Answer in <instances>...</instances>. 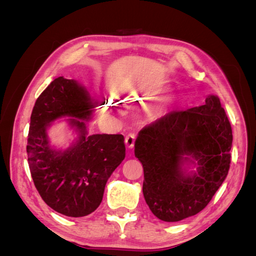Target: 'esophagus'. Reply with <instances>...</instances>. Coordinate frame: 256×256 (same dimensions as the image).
<instances>
[{
	"label": "esophagus",
	"mask_w": 256,
	"mask_h": 256,
	"mask_svg": "<svg viewBox=\"0 0 256 256\" xmlns=\"http://www.w3.org/2000/svg\"><path fill=\"white\" fill-rule=\"evenodd\" d=\"M136 134H129L126 136L125 138V143L127 145L128 148H132V147L134 146V142H136Z\"/></svg>",
	"instance_id": "1"
}]
</instances>
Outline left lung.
I'll return each instance as SVG.
<instances>
[{"instance_id": "8db88e82", "label": "left lung", "mask_w": 256, "mask_h": 256, "mask_svg": "<svg viewBox=\"0 0 256 256\" xmlns=\"http://www.w3.org/2000/svg\"><path fill=\"white\" fill-rule=\"evenodd\" d=\"M232 142L230 120L216 95L144 127L134 154L143 166V194L152 212L177 222L203 210L228 173ZM184 165L197 171L188 172Z\"/></svg>"}]
</instances>
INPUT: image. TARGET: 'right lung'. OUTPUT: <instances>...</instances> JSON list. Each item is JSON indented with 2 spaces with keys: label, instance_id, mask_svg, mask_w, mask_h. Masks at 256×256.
<instances>
[{
  "label": "right lung",
  "instance_id": "right-lung-1",
  "mask_svg": "<svg viewBox=\"0 0 256 256\" xmlns=\"http://www.w3.org/2000/svg\"><path fill=\"white\" fill-rule=\"evenodd\" d=\"M95 102L76 80L58 76L37 98L30 115L26 152L30 175L44 203L67 216H84L102 200L106 184L125 158L122 134H88ZM70 117L77 138L65 151L50 143L48 128Z\"/></svg>",
  "mask_w": 256,
  "mask_h": 256
}]
</instances>
